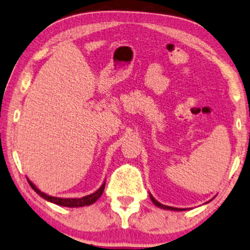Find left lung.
I'll return each instance as SVG.
<instances>
[{"label":"left lung","mask_w":250,"mask_h":250,"mask_svg":"<svg viewBox=\"0 0 250 250\" xmlns=\"http://www.w3.org/2000/svg\"><path fill=\"white\" fill-rule=\"evenodd\" d=\"M150 199H152V202L154 203V205H156L157 207H161V208L163 209H171V210H185V209H181V208H175V207H171V206H165V205H162L161 203L157 202V200L154 199V197L152 195H149Z\"/></svg>","instance_id":"left-lung-1"}]
</instances>
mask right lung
<instances>
[{
  "label": "right lung",
  "mask_w": 250,
  "mask_h": 250,
  "mask_svg": "<svg viewBox=\"0 0 250 250\" xmlns=\"http://www.w3.org/2000/svg\"><path fill=\"white\" fill-rule=\"evenodd\" d=\"M28 182H29L30 187L33 188L34 190L36 191L41 197H43L44 199H46L51 203H54V204H56V205L65 206V207H83V206L91 205V204L95 203L98 198H100L102 194H103L104 188H105V184H103V185H102V187L98 189L97 191H95L94 194L85 196V197H82V198H58V197H52V196H48L46 194H44V192H42L40 189L35 187L33 182L29 181V180H28Z\"/></svg>",
  "instance_id": "add662e5"
}]
</instances>
